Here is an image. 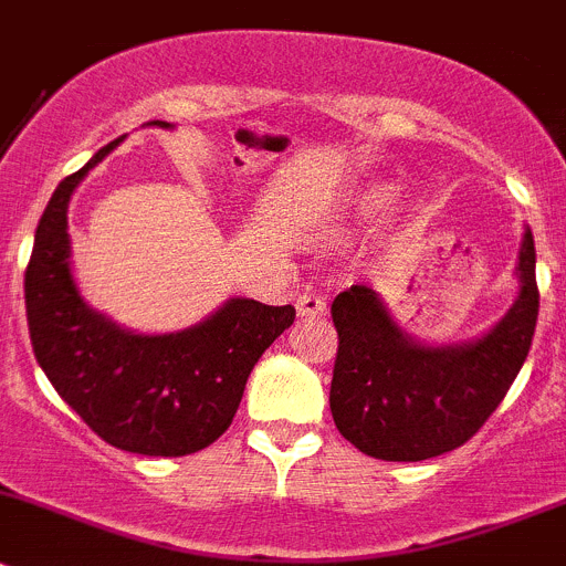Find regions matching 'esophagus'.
I'll return each instance as SVG.
<instances>
[{
  "label": "esophagus",
  "mask_w": 566,
  "mask_h": 566,
  "mask_svg": "<svg viewBox=\"0 0 566 566\" xmlns=\"http://www.w3.org/2000/svg\"><path fill=\"white\" fill-rule=\"evenodd\" d=\"M295 310H298V315L306 317V321H317V317L326 315V298L317 293H304L298 298V304H295Z\"/></svg>",
  "instance_id": "obj_1"
}]
</instances>
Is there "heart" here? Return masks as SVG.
I'll list each match as a JSON object with an SVG mask.
<instances>
[{
	"mask_svg": "<svg viewBox=\"0 0 566 566\" xmlns=\"http://www.w3.org/2000/svg\"><path fill=\"white\" fill-rule=\"evenodd\" d=\"M389 196H392V188H387V185H381V188H373L370 193L361 196V212H365L367 218L376 216V212L387 205Z\"/></svg>",
	"mask_w": 566,
	"mask_h": 566,
	"instance_id": "obj_1",
	"label": "heart"
}]
</instances>
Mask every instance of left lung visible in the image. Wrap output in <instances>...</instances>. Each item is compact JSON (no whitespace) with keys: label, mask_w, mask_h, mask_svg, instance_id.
Returning a JSON list of instances; mask_svg holds the SVG:
<instances>
[{"label":"left lung","mask_w":566,"mask_h":566,"mask_svg":"<svg viewBox=\"0 0 566 566\" xmlns=\"http://www.w3.org/2000/svg\"><path fill=\"white\" fill-rule=\"evenodd\" d=\"M517 271L523 287L506 317L457 348L411 343L370 287L343 290L332 301L337 359L328 395L339 434L384 462H422L464 446L506 398L531 350L539 315L531 232Z\"/></svg>","instance_id":"left-lung-1"}]
</instances>
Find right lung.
I'll use <instances>...</instances> for the list:
<instances>
[{"mask_svg":"<svg viewBox=\"0 0 566 566\" xmlns=\"http://www.w3.org/2000/svg\"><path fill=\"white\" fill-rule=\"evenodd\" d=\"M118 144L65 177L43 210L24 273L27 326L52 387L107 446L188 457L232 426L251 367L295 310L232 298L199 326L163 337L124 332L87 310L71 279L65 212L80 179Z\"/></svg>","mask_w":566,"mask_h":566,"instance_id":"1","label":"right lung"}]
</instances>
